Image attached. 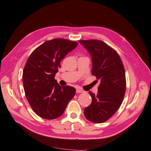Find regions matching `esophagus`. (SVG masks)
Wrapping results in <instances>:
<instances>
[{
  "label": "esophagus",
  "mask_w": 151,
  "mask_h": 151,
  "mask_svg": "<svg viewBox=\"0 0 151 151\" xmlns=\"http://www.w3.org/2000/svg\"><path fill=\"white\" fill-rule=\"evenodd\" d=\"M76 93H84V91H83V90H81V89H76Z\"/></svg>",
  "instance_id": "obj_1"
}]
</instances>
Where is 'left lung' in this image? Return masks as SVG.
<instances>
[{
	"instance_id": "8db88e82",
	"label": "left lung",
	"mask_w": 151,
	"mask_h": 151,
	"mask_svg": "<svg viewBox=\"0 0 151 151\" xmlns=\"http://www.w3.org/2000/svg\"><path fill=\"white\" fill-rule=\"evenodd\" d=\"M91 55L92 74L101 83L97 94L89 93L92 102L84 110L89 121L101 123L108 120L122 104L126 91V77L123 62L119 54L100 40H80Z\"/></svg>"
}]
</instances>
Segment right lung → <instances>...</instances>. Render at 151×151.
I'll list each match as a JSON object with an SVG mask.
<instances>
[{"mask_svg": "<svg viewBox=\"0 0 151 151\" xmlns=\"http://www.w3.org/2000/svg\"><path fill=\"white\" fill-rule=\"evenodd\" d=\"M78 43L57 38L45 41L29 55L23 71L26 97L34 112L40 117L53 120L64 112L76 89L61 86L55 80L60 62Z\"/></svg>", "mask_w": 151, "mask_h": 151, "instance_id": "add662e5", "label": "right lung"}]
</instances>
